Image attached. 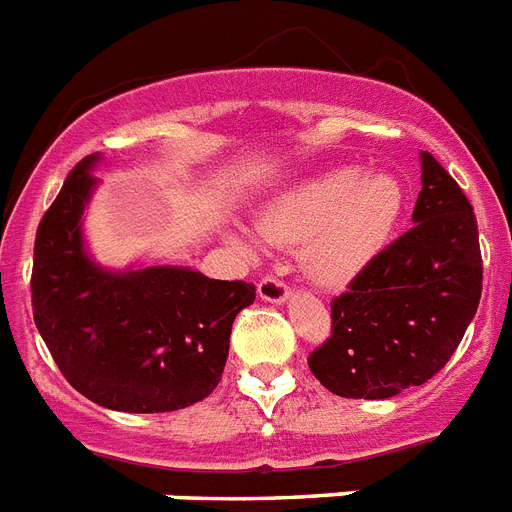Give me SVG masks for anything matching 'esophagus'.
I'll use <instances>...</instances> for the list:
<instances>
[{"instance_id": "34e87169", "label": "esophagus", "mask_w": 512, "mask_h": 512, "mask_svg": "<svg viewBox=\"0 0 512 512\" xmlns=\"http://www.w3.org/2000/svg\"><path fill=\"white\" fill-rule=\"evenodd\" d=\"M259 298L266 303H285L287 298H290V290H287V285L282 280H277V277H264V280H259Z\"/></svg>"}]
</instances>
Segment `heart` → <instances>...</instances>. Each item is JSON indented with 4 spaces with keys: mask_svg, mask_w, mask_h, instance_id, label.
Masks as SVG:
<instances>
[{
    "mask_svg": "<svg viewBox=\"0 0 512 512\" xmlns=\"http://www.w3.org/2000/svg\"><path fill=\"white\" fill-rule=\"evenodd\" d=\"M405 209V188L392 172L337 167L287 185L261 209L259 232L282 248H301L314 282L340 287L390 246Z\"/></svg>",
    "mask_w": 512,
    "mask_h": 512,
    "instance_id": "b5f03b06",
    "label": "heart"
}]
</instances>
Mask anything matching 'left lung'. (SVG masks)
Returning a JSON list of instances; mask_svg holds the SVG:
<instances>
[{
  "label": "left lung",
  "instance_id": "8db88e82",
  "mask_svg": "<svg viewBox=\"0 0 512 512\" xmlns=\"http://www.w3.org/2000/svg\"><path fill=\"white\" fill-rule=\"evenodd\" d=\"M479 298L474 209L450 172L421 151L413 227L332 301V337L308 366L340 398H395L450 361Z\"/></svg>",
  "mask_w": 512,
  "mask_h": 512
}]
</instances>
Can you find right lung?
<instances>
[{
	"instance_id": "1",
	"label": "right lung",
	"mask_w": 512,
	"mask_h": 512,
	"mask_svg": "<svg viewBox=\"0 0 512 512\" xmlns=\"http://www.w3.org/2000/svg\"><path fill=\"white\" fill-rule=\"evenodd\" d=\"M91 154L67 175L33 248V322L65 379L109 411H180L222 379L235 316L256 298L243 280L188 266L96 264L83 211L99 180Z\"/></svg>"
}]
</instances>
